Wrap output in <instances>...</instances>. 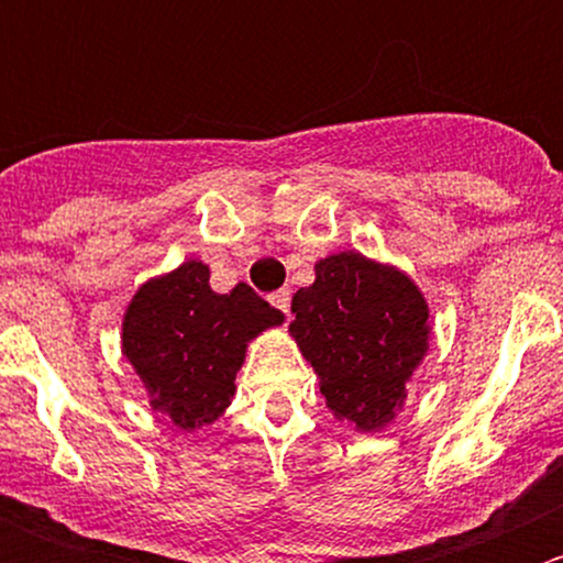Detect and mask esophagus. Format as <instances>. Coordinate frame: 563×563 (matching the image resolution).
<instances>
[{
	"label": "esophagus",
	"instance_id": "obj_1",
	"mask_svg": "<svg viewBox=\"0 0 563 563\" xmlns=\"http://www.w3.org/2000/svg\"><path fill=\"white\" fill-rule=\"evenodd\" d=\"M269 302L288 316V308H291V291H288V288H280V291L269 294Z\"/></svg>",
	"mask_w": 563,
	"mask_h": 563
}]
</instances>
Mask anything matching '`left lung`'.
Here are the masks:
<instances>
[{
    "instance_id": "left-lung-1",
    "label": "left lung",
    "mask_w": 563,
    "mask_h": 563,
    "mask_svg": "<svg viewBox=\"0 0 563 563\" xmlns=\"http://www.w3.org/2000/svg\"><path fill=\"white\" fill-rule=\"evenodd\" d=\"M288 327L313 365L327 408L362 433L384 430L430 343L428 299L397 266L356 250L316 261L313 286L291 299Z\"/></svg>"
}]
</instances>
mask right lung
Masks as SVG:
<instances>
[{
  "instance_id": "obj_1",
  "label": "right lung",
  "mask_w": 563,
  "mask_h": 563,
  "mask_svg": "<svg viewBox=\"0 0 563 563\" xmlns=\"http://www.w3.org/2000/svg\"><path fill=\"white\" fill-rule=\"evenodd\" d=\"M283 321L247 283L212 291L209 266L190 258L133 294L122 318V354L150 406L176 428L198 430L234 400L250 340Z\"/></svg>"
}]
</instances>
